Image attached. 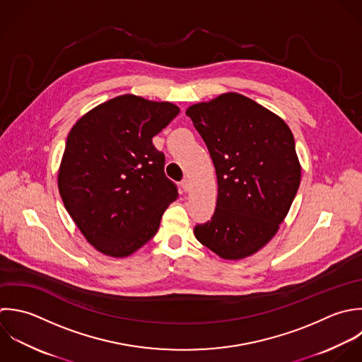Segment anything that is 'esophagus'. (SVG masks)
I'll return each mask as SVG.
<instances>
[{
    "label": "esophagus",
    "mask_w": 362,
    "mask_h": 362,
    "mask_svg": "<svg viewBox=\"0 0 362 362\" xmlns=\"http://www.w3.org/2000/svg\"><path fill=\"white\" fill-rule=\"evenodd\" d=\"M180 186H182V189H183L185 192H189V190H190V182H189V179H185V180H182Z\"/></svg>",
    "instance_id": "34e87169"
}]
</instances>
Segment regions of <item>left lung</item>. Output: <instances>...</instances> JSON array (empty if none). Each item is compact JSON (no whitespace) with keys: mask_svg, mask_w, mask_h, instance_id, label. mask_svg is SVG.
I'll return each mask as SVG.
<instances>
[{"mask_svg":"<svg viewBox=\"0 0 362 362\" xmlns=\"http://www.w3.org/2000/svg\"><path fill=\"white\" fill-rule=\"evenodd\" d=\"M186 115L213 159L218 196L196 238L224 259L255 254L276 234L300 185L295 138L286 122L254 100L226 93Z\"/></svg>","mask_w":362,"mask_h":362,"instance_id":"8db88e82","label":"left lung"}]
</instances>
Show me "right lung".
<instances>
[{"mask_svg":"<svg viewBox=\"0 0 362 362\" xmlns=\"http://www.w3.org/2000/svg\"><path fill=\"white\" fill-rule=\"evenodd\" d=\"M179 114L172 103L124 94L83 115L67 135L57 185L63 204L100 252L124 258L158 231L177 187L152 138Z\"/></svg>","mask_w":362,"mask_h":362,"instance_id":"right-lung-1","label":"right lung"}]
</instances>
